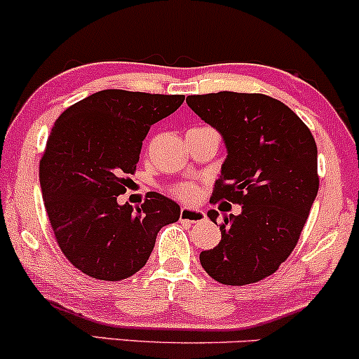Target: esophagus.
<instances>
[{"label": "esophagus", "mask_w": 359, "mask_h": 359, "mask_svg": "<svg viewBox=\"0 0 359 359\" xmlns=\"http://www.w3.org/2000/svg\"><path fill=\"white\" fill-rule=\"evenodd\" d=\"M204 218H206V215L199 210H189V208H182V210H180V219H182V222L199 223L203 222Z\"/></svg>", "instance_id": "esophagus-1"}]
</instances>
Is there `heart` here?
<instances>
[{"instance_id": "obj_1", "label": "heart", "mask_w": 359, "mask_h": 359, "mask_svg": "<svg viewBox=\"0 0 359 359\" xmlns=\"http://www.w3.org/2000/svg\"><path fill=\"white\" fill-rule=\"evenodd\" d=\"M175 196H179L180 199L184 201H192L198 196V187L194 184H182V186H177L173 189Z\"/></svg>"}]
</instances>
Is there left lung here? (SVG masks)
Here are the masks:
<instances>
[{"label": "left lung", "mask_w": 359, "mask_h": 359, "mask_svg": "<svg viewBox=\"0 0 359 359\" xmlns=\"http://www.w3.org/2000/svg\"><path fill=\"white\" fill-rule=\"evenodd\" d=\"M187 105L226 144L211 203L242 206L238 216H223L222 242L201 252V266L222 285L261 281L290 257L317 198L312 133L288 105L262 93L189 95ZM208 216L216 223L218 211Z\"/></svg>", "instance_id": "1"}]
</instances>
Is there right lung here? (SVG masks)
Segmentation results:
<instances>
[{"label":"right lung","mask_w":359,"mask_h":359,"mask_svg":"<svg viewBox=\"0 0 359 359\" xmlns=\"http://www.w3.org/2000/svg\"><path fill=\"white\" fill-rule=\"evenodd\" d=\"M184 98L102 90L66 109L47 137L39 165L47 216L65 257L90 278L136 274L158 231L179 219V204L158 192L136 210L117 196L131 182L149 128Z\"/></svg>","instance_id":"1"}]
</instances>
